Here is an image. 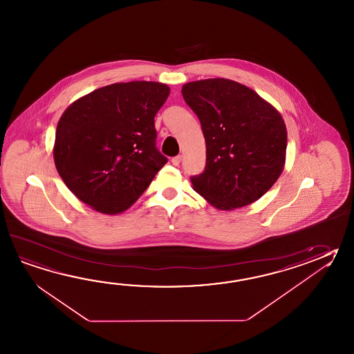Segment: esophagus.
<instances>
[{
  "mask_svg": "<svg viewBox=\"0 0 354 354\" xmlns=\"http://www.w3.org/2000/svg\"><path fill=\"white\" fill-rule=\"evenodd\" d=\"M181 162V156L180 155H178V156H175V158H173L171 159V164H173L174 166H179V164Z\"/></svg>",
  "mask_w": 354,
  "mask_h": 354,
  "instance_id": "obj_1",
  "label": "esophagus"
}]
</instances>
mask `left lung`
<instances>
[{"instance_id": "left-lung-1", "label": "left lung", "mask_w": 354, "mask_h": 354, "mask_svg": "<svg viewBox=\"0 0 354 354\" xmlns=\"http://www.w3.org/2000/svg\"><path fill=\"white\" fill-rule=\"evenodd\" d=\"M181 94L202 124L204 171L190 180L216 209L248 205L270 190L285 165L281 115L251 88L224 78L189 82Z\"/></svg>"}]
</instances>
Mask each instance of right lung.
Returning a JSON list of instances; mask_svg holds the SVG:
<instances>
[{"instance_id":"right-lung-1","label":"right lung","mask_w":354,"mask_h":354,"mask_svg":"<svg viewBox=\"0 0 354 354\" xmlns=\"http://www.w3.org/2000/svg\"><path fill=\"white\" fill-rule=\"evenodd\" d=\"M170 94L158 82L95 89L59 120L54 161L65 185L103 214L129 209L167 162L156 147L155 115Z\"/></svg>"}]
</instances>
